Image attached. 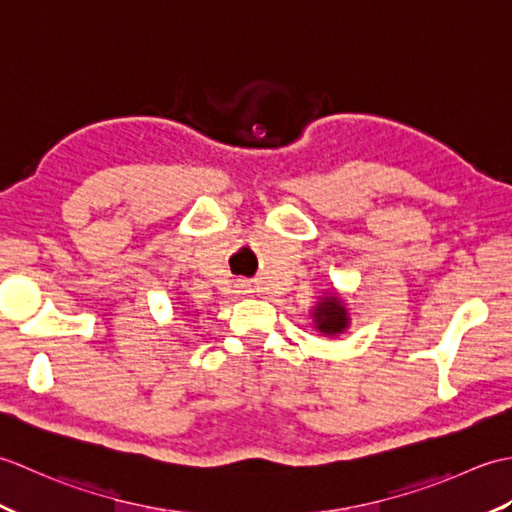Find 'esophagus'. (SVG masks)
<instances>
[{
    "mask_svg": "<svg viewBox=\"0 0 512 512\" xmlns=\"http://www.w3.org/2000/svg\"><path fill=\"white\" fill-rule=\"evenodd\" d=\"M235 292L237 295H250V292H253V286H250V281L239 279L235 281Z\"/></svg>",
    "mask_w": 512,
    "mask_h": 512,
    "instance_id": "esophagus-1",
    "label": "esophagus"
}]
</instances>
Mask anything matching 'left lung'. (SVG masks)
<instances>
[{"mask_svg": "<svg viewBox=\"0 0 512 512\" xmlns=\"http://www.w3.org/2000/svg\"><path fill=\"white\" fill-rule=\"evenodd\" d=\"M312 317V328L323 336H341L347 328H350V310H347V303L343 301L341 292L336 290H325L319 297L317 306L310 310Z\"/></svg>", "mask_w": 512, "mask_h": 512, "instance_id": "obj_1", "label": "left lung"}]
</instances>
